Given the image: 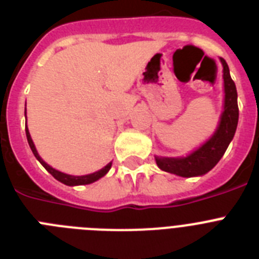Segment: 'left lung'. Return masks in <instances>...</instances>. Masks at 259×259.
Listing matches in <instances>:
<instances>
[{
  "label": "left lung",
  "mask_w": 259,
  "mask_h": 259,
  "mask_svg": "<svg viewBox=\"0 0 259 259\" xmlns=\"http://www.w3.org/2000/svg\"><path fill=\"white\" fill-rule=\"evenodd\" d=\"M223 65L224 79V111L221 123L214 136L203 144L200 149L184 158H159L155 157L158 167L167 172L176 174L184 178L200 176L209 172L227 150L231 140L235 136L239 122V106H237L236 85L231 79L227 62L221 58Z\"/></svg>",
  "instance_id": "8db88e82"
}]
</instances>
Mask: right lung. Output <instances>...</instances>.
Here are the masks:
<instances>
[{"instance_id": "1", "label": "right lung", "mask_w": 259, "mask_h": 259, "mask_svg": "<svg viewBox=\"0 0 259 259\" xmlns=\"http://www.w3.org/2000/svg\"><path fill=\"white\" fill-rule=\"evenodd\" d=\"M26 135H27V140H28V144H29V148H31L32 153L35 154V157L38 159V162H40V163L42 164V166H44L45 168H47V170L49 171V172L52 174L54 178H56L57 180H59V182L63 183V184H66V185L91 184V183L96 182V180H98L100 178H102L104 175H106V172L110 170V167H111V163H109V164H106V166H105L102 170L97 171V172L89 174V175H85V176H72V175H67V174L59 172V171L54 170L53 167H50L48 163H45V162L40 158V155L37 154V150H36L35 145H33V141H32L31 136H29V132H28V128H27V124H26Z\"/></svg>"}]
</instances>
